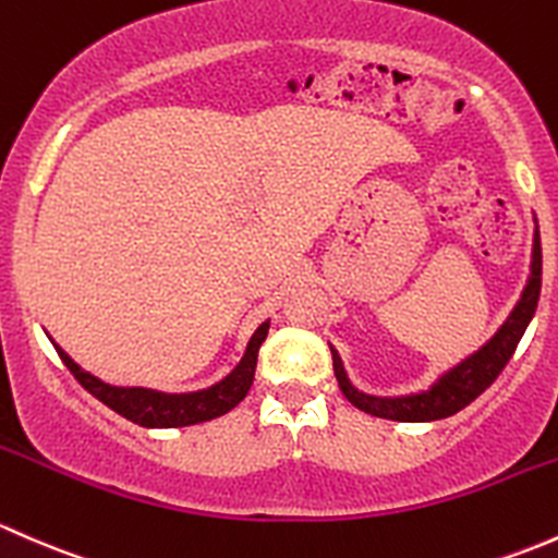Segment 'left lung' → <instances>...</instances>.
<instances>
[{
	"mask_svg": "<svg viewBox=\"0 0 558 558\" xmlns=\"http://www.w3.org/2000/svg\"><path fill=\"white\" fill-rule=\"evenodd\" d=\"M539 281H543V250H539V231L535 220V233H532V257H530V277L524 281L519 301L510 308L502 325L494 330V336L486 343H481L473 354L459 360L457 365L440 371L433 381L418 392L405 395H371L363 392L352 384L347 367H343L341 354L330 343L332 352V371H336L338 387L343 398L360 411L371 416L389 418V422H435V418L453 416L464 405L473 403L481 392L502 373L508 360L513 357L521 336L530 327L539 301Z\"/></svg>",
	"mask_w": 558,
	"mask_h": 558,
	"instance_id": "8db88e82",
	"label": "left lung"
}]
</instances>
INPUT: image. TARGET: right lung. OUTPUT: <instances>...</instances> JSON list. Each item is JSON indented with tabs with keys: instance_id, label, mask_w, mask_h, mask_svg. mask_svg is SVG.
Here are the masks:
<instances>
[{
	"instance_id": "1",
	"label": "right lung",
	"mask_w": 558,
	"mask_h": 558,
	"mask_svg": "<svg viewBox=\"0 0 558 558\" xmlns=\"http://www.w3.org/2000/svg\"><path fill=\"white\" fill-rule=\"evenodd\" d=\"M268 327H271V319L257 325V330L246 341L244 354H241L236 367L228 376H222L220 381L209 384L204 389H193V392H163V389L153 387H118V384H107L99 376L85 371V367H80L53 338H48L53 341L56 352L64 360V365L74 373V378L96 400L112 408L114 413L140 424V427H191V424L222 416V413L236 408L246 398L252 381H255L257 352H260V343L266 341Z\"/></svg>"
}]
</instances>
